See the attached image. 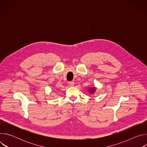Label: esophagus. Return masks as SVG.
Masks as SVG:
<instances>
[{"mask_svg":"<svg viewBox=\"0 0 147 147\" xmlns=\"http://www.w3.org/2000/svg\"><path fill=\"white\" fill-rule=\"evenodd\" d=\"M68 84H69V86L70 87H73L74 85V82L73 81H70V82H69Z\"/></svg>","mask_w":147,"mask_h":147,"instance_id":"1","label":"esophagus"}]
</instances>
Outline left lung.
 <instances>
[{"label":"left lung","instance_id":"left-lung-1","mask_svg":"<svg viewBox=\"0 0 147 147\" xmlns=\"http://www.w3.org/2000/svg\"><path fill=\"white\" fill-rule=\"evenodd\" d=\"M95 88H91V89L89 90V91H90V92H91V93H94V92H95Z\"/></svg>","mask_w":147,"mask_h":147}]
</instances>
